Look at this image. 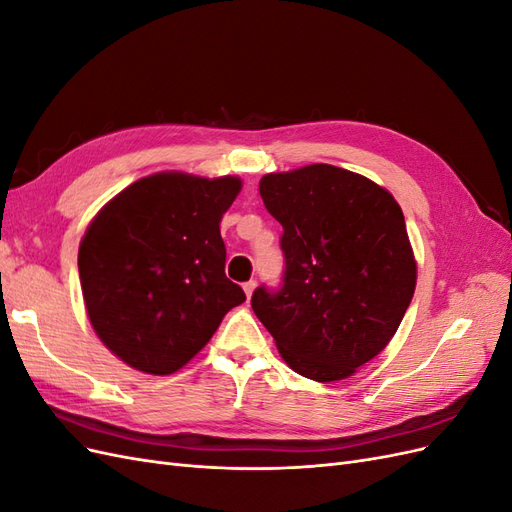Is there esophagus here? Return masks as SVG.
Segmentation results:
<instances>
[{"label": "esophagus", "mask_w": 512, "mask_h": 512, "mask_svg": "<svg viewBox=\"0 0 512 512\" xmlns=\"http://www.w3.org/2000/svg\"><path fill=\"white\" fill-rule=\"evenodd\" d=\"M254 288H256V282H245V284H243V290H245V297H247V301L252 299V292H254Z\"/></svg>", "instance_id": "1"}]
</instances>
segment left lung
Instances as JSON below:
<instances>
[{
    "instance_id": "1",
    "label": "left lung",
    "mask_w": 512,
    "mask_h": 512,
    "mask_svg": "<svg viewBox=\"0 0 512 512\" xmlns=\"http://www.w3.org/2000/svg\"><path fill=\"white\" fill-rule=\"evenodd\" d=\"M267 211L284 226V286L256 288L252 309L286 365L335 382L378 356L404 320L416 260L389 190L331 164L260 179Z\"/></svg>"
}]
</instances>
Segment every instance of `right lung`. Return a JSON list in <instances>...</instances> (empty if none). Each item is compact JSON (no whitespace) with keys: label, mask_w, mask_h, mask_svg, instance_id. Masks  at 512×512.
<instances>
[{"label":"right lung","mask_w":512,"mask_h":512,"mask_svg":"<svg viewBox=\"0 0 512 512\" xmlns=\"http://www.w3.org/2000/svg\"><path fill=\"white\" fill-rule=\"evenodd\" d=\"M239 177L166 170L134 181L98 211L79 245L91 327L119 359L151 376L175 374L245 301L226 273L222 215Z\"/></svg>","instance_id":"add662e5"}]
</instances>
